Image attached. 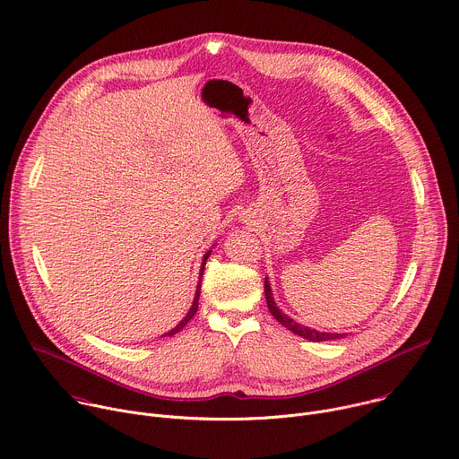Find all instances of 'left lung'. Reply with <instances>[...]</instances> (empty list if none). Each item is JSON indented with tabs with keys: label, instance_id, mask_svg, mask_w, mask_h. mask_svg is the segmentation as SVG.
<instances>
[{
	"label": "left lung",
	"instance_id": "left-lung-1",
	"mask_svg": "<svg viewBox=\"0 0 459 459\" xmlns=\"http://www.w3.org/2000/svg\"><path fill=\"white\" fill-rule=\"evenodd\" d=\"M265 298H267V307H269L271 314L285 326V329H289V331L294 333L296 336H301V338H305V340H308V342H329V340H340V338H345V336H347V334H338V333H319V331H316V329H310V326H305V325L296 323L292 317H289V316L276 305L269 278H265Z\"/></svg>",
	"mask_w": 459,
	"mask_h": 459
}]
</instances>
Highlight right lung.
Listing matches in <instances>:
<instances>
[{"label": "right lung", "mask_w": 459, "mask_h": 459, "mask_svg": "<svg viewBox=\"0 0 459 459\" xmlns=\"http://www.w3.org/2000/svg\"><path fill=\"white\" fill-rule=\"evenodd\" d=\"M211 252L212 250H209L205 255H204V261H202V267H200V281H198V287H195V294H194V301H192V305H190V308H188V312H186V316L174 326V329H170L169 333H165L161 338H167V336H174L176 333H179L183 326L194 317V314H195V310H198V301H200V290H202V278H204V271H205V264H207V259H209V255H211Z\"/></svg>", "instance_id": "1"}]
</instances>
